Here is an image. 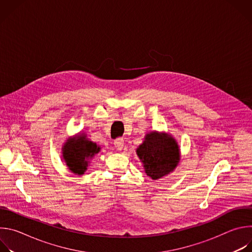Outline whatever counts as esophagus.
<instances>
[{"instance_id": "1", "label": "esophagus", "mask_w": 252, "mask_h": 252, "mask_svg": "<svg viewBox=\"0 0 252 252\" xmlns=\"http://www.w3.org/2000/svg\"><path fill=\"white\" fill-rule=\"evenodd\" d=\"M115 147L118 151H122L124 149V139L118 138L115 140Z\"/></svg>"}]
</instances>
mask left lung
Listing matches in <instances>:
<instances>
[{"label": "left lung", "instance_id": "8db88e82", "mask_svg": "<svg viewBox=\"0 0 252 252\" xmlns=\"http://www.w3.org/2000/svg\"><path fill=\"white\" fill-rule=\"evenodd\" d=\"M135 153L145 172L154 181L172 172L181 161V150L176 139L170 133L157 130L146 134Z\"/></svg>", "mask_w": 252, "mask_h": 252}]
</instances>
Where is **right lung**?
Instances as JSON below:
<instances>
[{
    "label": "right lung",
    "instance_id": "1",
    "mask_svg": "<svg viewBox=\"0 0 252 252\" xmlns=\"http://www.w3.org/2000/svg\"><path fill=\"white\" fill-rule=\"evenodd\" d=\"M100 147L87 137L85 132L73 135L63 142V159L68 170L77 175L87 171L91 160L100 152Z\"/></svg>",
    "mask_w": 252,
    "mask_h": 252
}]
</instances>
